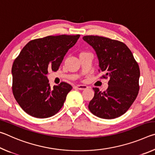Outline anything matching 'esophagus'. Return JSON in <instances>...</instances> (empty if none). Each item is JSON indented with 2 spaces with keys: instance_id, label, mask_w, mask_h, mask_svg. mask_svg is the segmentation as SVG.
<instances>
[{
  "instance_id": "34e87169",
  "label": "esophagus",
  "mask_w": 155,
  "mask_h": 155,
  "mask_svg": "<svg viewBox=\"0 0 155 155\" xmlns=\"http://www.w3.org/2000/svg\"><path fill=\"white\" fill-rule=\"evenodd\" d=\"M75 87L78 89V90H87L88 88V87L87 85H77L75 86Z\"/></svg>"
}]
</instances>
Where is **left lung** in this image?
Returning <instances> with one entry per match:
<instances>
[{"mask_svg":"<svg viewBox=\"0 0 155 155\" xmlns=\"http://www.w3.org/2000/svg\"><path fill=\"white\" fill-rule=\"evenodd\" d=\"M83 40L96 51L99 71L109 78V87L102 92L94 87L88 108L103 119H114L127 112L137 96L140 71L130 50L121 41L101 36L86 35Z\"/></svg>","mask_w":155,"mask_h":155,"instance_id":"8db88e82","label":"left lung"}]
</instances>
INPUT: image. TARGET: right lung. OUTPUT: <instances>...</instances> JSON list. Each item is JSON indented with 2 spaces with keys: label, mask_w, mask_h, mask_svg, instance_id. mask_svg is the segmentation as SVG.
Here are the masks:
<instances>
[{
  "label": "right lung",
  "mask_w": 155,
  "mask_h": 155,
  "mask_svg": "<svg viewBox=\"0 0 155 155\" xmlns=\"http://www.w3.org/2000/svg\"><path fill=\"white\" fill-rule=\"evenodd\" d=\"M80 35L47 36L30 41L12 65V91L17 103L31 116L46 118L61 107L70 84L61 82L51 88L47 74L58 70L64 57L77 43Z\"/></svg>",
  "instance_id": "1"
}]
</instances>
